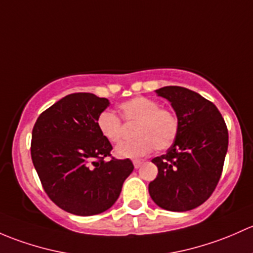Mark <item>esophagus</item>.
I'll return each mask as SVG.
<instances>
[{
	"label": "esophagus",
	"instance_id": "obj_1",
	"mask_svg": "<svg viewBox=\"0 0 253 253\" xmlns=\"http://www.w3.org/2000/svg\"><path fill=\"white\" fill-rule=\"evenodd\" d=\"M132 163H134V167L135 168H140V167H141V165H142V162L141 161H139V160H135V161H132Z\"/></svg>",
	"mask_w": 253,
	"mask_h": 253
}]
</instances>
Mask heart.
<instances>
[{
  "instance_id": "1",
  "label": "heart",
  "mask_w": 253,
  "mask_h": 253,
  "mask_svg": "<svg viewBox=\"0 0 253 253\" xmlns=\"http://www.w3.org/2000/svg\"><path fill=\"white\" fill-rule=\"evenodd\" d=\"M122 117L127 123H135L132 136L135 139L122 142L116 147V155L123 158H137L146 156L153 147L165 151L175 141L179 122L169 109L161 108L155 100L137 96L121 103ZM97 129L103 137L117 144L123 136V126L117 114L105 111L98 116Z\"/></svg>"
}]
</instances>
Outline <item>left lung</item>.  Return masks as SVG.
Masks as SVG:
<instances>
[{"mask_svg":"<svg viewBox=\"0 0 253 253\" xmlns=\"http://www.w3.org/2000/svg\"><path fill=\"white\" fill-rule=\"evenodd\" d=\"M156 93L170 102L179 131L166 155L152 160L158 175L148 192L163 210L186 212L214 191L228 151V129L218 108L195 91L165 86Z\"/></svg>","mask_w":253,"mask_h":253,"instance_id":"obj_1","label":"left lung"}]
</instances>
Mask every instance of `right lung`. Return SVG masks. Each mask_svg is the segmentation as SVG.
I'll use <instances>...</instances> for the list:
<instances>
[{"label": "right lung", "mask_w": 253, "mask_h": 253, "mask_svg": "<svg viewBox=\"0 0 253 253\" xmlns=\"http://www.w3.org/2000/svg\"><path fill=\"white\" fill-rule=\"evenodd\" d=\"M107 98L78 92L40 114L31 136V160L43 190L72 214H100L116 204L132 162L112 158V145L97 129Z\"/></svg>", "instance_id": "right-lung-1"}]
</instances>
